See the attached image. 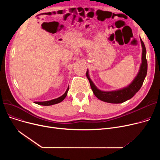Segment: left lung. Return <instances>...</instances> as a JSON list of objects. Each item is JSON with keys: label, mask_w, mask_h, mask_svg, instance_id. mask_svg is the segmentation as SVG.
<instances>
[{"label": "left lung", "mask_w": 160, "mask_h": 160, "mask_svg": "<svg viewBox=\"0 0 160 160\" xmlns=\"http://www.w3.org/2000/svg\"><path fill=\"white\" fill-rule=\"evenodd\" d=\"M140 41L142 47L141 63L140 65L139 72L136 75V77L134 78L133 81L128 86L114 91H102L98 89L97 87L95 85V83L93 82V81L91 80L89 75V71L87 70L86 76L90 83L91 89L93 91L94 95L99 100L106 102L112 104L122 103L132 98L140 89L147 73L146 48L143 41H142L141 38Z\"/></svg>", "instance_id": "left-lung-1"}]
</instances>
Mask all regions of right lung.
I'll return each mask as SVG.
<instances>
[{
    "label": "right lung",
    "mask_w": 160,
    "mask_h": 160,
    "mask_svg": "<svg viewBox=\"0 0 160 160\" xmlns=\"http://www.w3.org/2000/svg\"><path fill=\"white\" fill-rule=\"evenodd\" d=\"M69 91V86L67 88L66 91L65 92V93L62 95L61 97L52 99V100H48V101H44V102H34L36 104H39V105H42V106H51V105H54L58 103H60L62 101L64 100V98L66 97L67 95V92Z\"/></svg>",
    "instance_id": "obj_1"
}]
</instances>
